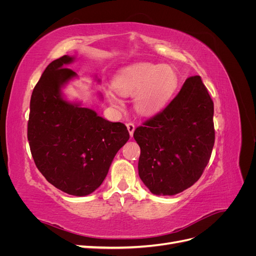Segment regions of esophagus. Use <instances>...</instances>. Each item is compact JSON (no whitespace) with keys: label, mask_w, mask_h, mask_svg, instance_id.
<instances>
[{"label":"esophagus","mask_w":256,"mask_h":256,"mask_svg":"<svg viewBox=\"0 0 256 256\" xmlns=\"http://www.w3.org/2000/svg\"><path fill=\"white\" fill-rule=\"evenodd\" d=\"M126 126H127L128 131H129V134H130L131 136H134V129H136L134 124V122H127Z\"/></svg>","instance_id":"obj_1"}]
</instances>
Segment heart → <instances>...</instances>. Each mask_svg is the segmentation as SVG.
<instances>
[{"mask_svg":"<svg viewBox=\"0 0 256 256\" xmlns=\"http://www.w3.org/2000/svg\"><path fill=\"white\" fill-rule=\"evenodd\" d=\"M177 85V76L168 65L138 63L126 67L113 80L114 90L122 96H133L138 113L150 115L161 110L168 102ZM110 102L120 110L122 102L112 92Z\"/></svg>","mask_w":256,"mask_h":256,"instance_id":"b5f03b06","label":"heart"}]
</instances>
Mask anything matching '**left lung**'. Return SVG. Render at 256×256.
I'll list each match as a JSON object with an SVG mask.
<instances>
[{
    "label": "left lung",
    "mask_w": 256,
    "mask_h": 256,
    "mask_svg": "<svg viewBox=\"0 0 256 256\" xmlns=\"http://www.w3.org/2000/svg\"><path fill=\"white\" fill-rule=\"evenodd\" d=\"M212 118V100L194 76L164 111L134 130L138 175L152 193L174 196L198 180L214 144Z\"/></svg>",
    "instance_id": "1"
}]
</instances>
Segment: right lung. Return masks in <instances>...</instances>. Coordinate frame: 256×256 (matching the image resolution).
Returning <instances> with one entry per match:
<instances>
[{"instance_id": "right-lung-1", "label": "right lung", "mask_w": 256, "mask_h": 256, "mask_svg": "<svg viewBox=\"0 0 256 256\" xmlns=\"http://www.w3.org/2000/svg\"><path fill=\"white\" fill-rule=\"evenodd\" d=\"M74 60L64 56L44 69L30 97L28 140L46 180L68 194L85 196L102 184L129 132L124 124L64 98L62 88L76 76L66 67Z\"/></svg>"}]
</instances>
